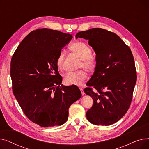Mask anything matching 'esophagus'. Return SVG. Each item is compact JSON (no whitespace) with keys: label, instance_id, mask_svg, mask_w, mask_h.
<instances>
[{"label":"esophagus","instance_id":"esophagus-1","mask_svg":"<svg viewBox=\"0 0 149 149\" xmlns=\"http://www.w3.org/2000/svg\"><path fill=\"white\" fill-rule=\"evenodd\" d=\"M80 91H81V94L83 95L84 94V92L83 89V88H80Z\"/></svg>","mask_w":149,"mask_h":149}]
</instances>
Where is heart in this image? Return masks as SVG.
Listing matches in <instances>:
<instances>
[{
  "mask_svg": "<svg viewBox=\"0 0 149 149\" xmlns=\"http://www.w3.org/2000/svg\"><path fill=\"white\" fill-rule=\"evenodd\" d=\"M69 48L80 58L79 68H84L89 72L94 71L97 65V61L96 58L92 56V50L87 45L81 42H76L70 45ZM65 58V53L64 51H61L56 59V65L59 69L63 68ZM86 78V71L84 69H81L75 72L67 73L64 77V81L68 85L80 86Z\"/></svg>",
  "mask_w": 149,
  "mask_h": 149,
  "instance_id": "heart-1",
  "label": "heart"
}]
</instances>
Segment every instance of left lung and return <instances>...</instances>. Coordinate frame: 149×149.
<instances>
[{
  "instance_id": "1",
  "label": "left lung",
  "mask_w": 149,
  "mask_h": 149,
  "mask_svg": "<svg viewBox=\"0 0 149 149\" xmlns=\"http://www.w3.org/2000/svg\"><path fill=\"white\" fill-rule=\"evenodd\" d=\"M96 53L97 65L84 91L92 98L88 120L95 125L109 126L120 120L130 106L136 82L134 56L129 47L111 31L95 28L81 31Z\"/></svg>"
}]
</instances>
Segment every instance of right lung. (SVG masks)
<instances>
[{"label": "right lung", "instance_id": "add662e5", "mask_svg": "<svg viewBox=\"0 0 149 149\" xmlns=\"http://www.w3.org/2000/svg\"><path fill=\"white\" fill-rule=\"evenodd\" d=\"M72 35L48 28L31 31L15 51L10 74L14 95L23 113L43 127L61 126L70 106L81 97L76 86H63L56 65Z\"/></svg>", "mask_w": 149, "mask_h": 149}]
</instances>
